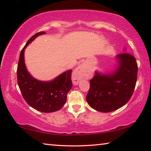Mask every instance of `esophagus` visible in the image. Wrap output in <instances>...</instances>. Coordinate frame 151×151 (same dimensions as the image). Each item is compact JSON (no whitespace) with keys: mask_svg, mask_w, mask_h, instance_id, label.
I'll list each match as a JSON object with an SVG mask.
<instances>
[{"mask_svg":"<svg viewBox=\"0 0 151 151\" xmlns=\"http://www.w3.org/2000/svg\"><path fill=\"white\" fill-rule=\"evenodd\" d=\"M88 74V69L85 64H81L77 68H75L73 74V83L75 85H77L83 78L86 77Z\"/></svg>","mask_w":151,"mask_h":151,"instance_id":"obj_1","label":"esophagus"}]
</instances>
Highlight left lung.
I'll return each mask as SVG.
<instances>
[{"mask_svg":"<svg viewBox=\"0 0 151 151\" xmlns=\"http://www.w3.org/2000/svg\"><path fill=\"white\" fill-rule=\"evenodd\" d=\"M115 57L113 69L105 72L96 70L90 81L86 100L92 108L101 112H110L121 108L132 95L137 83L138 67L134 57L127 53Z\"/></svg>","mask_w":151,"mask_h":151,"instance_id":"obj_1","label":"left lung"}]
</instances>
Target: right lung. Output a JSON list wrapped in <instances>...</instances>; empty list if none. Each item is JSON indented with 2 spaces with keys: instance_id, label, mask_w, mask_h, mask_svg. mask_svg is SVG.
<instances>
[{
  "instance_id": "obj_1",
  "label": "right lung",
  "mask_w": 151,
  "mask_h": 151,
  "mask_svg": "<svg viewBox=\"0 0 151 151\" xmlns=\"http://www.w3.org/2000/svg\"><path fill=\"white\" fill-rule=\"evenodd\" d=\"M45 34L42 31L32 36L22 49L18 63L17 82L22 96L30 106L42 112H52L60 110L66 103V96L73 86L72 70H66L47 81L38 80L30 75L24 62L25 48L36 38Z\"/></svg>"
}]
</instances>
